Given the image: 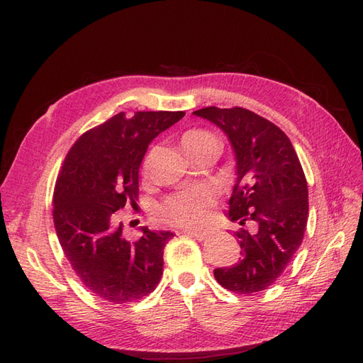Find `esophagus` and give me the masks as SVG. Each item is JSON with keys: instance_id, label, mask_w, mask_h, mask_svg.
I'll return each instance as SVG.
<instances>
[{"instance_id": "34e87169", "label": "esophagus", "mask_w": 363, "mask_h": 363, "mask_svg": "<svg viewBox=\"0 0 363 363\" xmlns=\"http://www.w3.org/2000/svg\"><path fill=\"white\" fill-rule=\"evenodd\" d=\"M184 233H187L189 237H193V238H196L199 241H204L207 238V233L201 232V230H184Z\"/></svg>"}]
</instances>
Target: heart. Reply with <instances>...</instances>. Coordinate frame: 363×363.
<instances>
[{
    "mask_svg": "<svg viewBox=\"0 0 363 363\" xmlns=\"http://www.w3.org/2000/svg\"><path fill=\"white\" fill-rule=\"evenodd\" d=\"M216 139L212 133L202 128L187 131L182 136V147L185 153L202 145L208 140ZM213 196L210 190L204 187L189 189L173 193L165 198L156 208V215L161 221L182 229H196L206 225L212 218Z\"/></svg>",
    "mask_w": 363,
    "mask_h": 363,
    "instance_id": "obj_1",
    "label": "heart"
}]
</instances>
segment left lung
Listing matches in <instances>:
<instances>
[{"label":"left lung","instance_id":"obj_1","mask_svg":"<svg viewBox=\"0 0 363 363\" xmlns=\"http://www.w3.org/2000/svg\"><path fill=\"white\" fill-rule=\"evenodd\" d=\"M195 114L220 126L237 156L230 221L257 225L255 233L235 232L241 259L215 269V278L223 288L250 296L267 289L300 247L309 212L306 176L289 138L264 117L240 106H207Z\"/></svg>","mask_w":363,"mask_h":363}]
</instances>
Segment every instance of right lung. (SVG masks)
Segmentation results:
<instances>
[{
	"mask_svg": "<svg viewBox=\"0 0 363 363\" xmlns=\"http://www.w3.org/2000/svg\"><path fill=\"white\" fill-rule=\"evenodd\" d=\"M184 111L119 113L85 131L58 172L52 216L72 271L96 297L113 305L143 298L164 272V247L174 235L147 227L126 241L117 210L138 206L139 167L148 143Z\"/></svg>",
	"mask_w": 363,
	"mask_h": 363,
	"instance_id": "right-lung-1",
	"label": "right lung"
}]
</instances>
